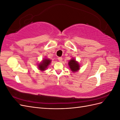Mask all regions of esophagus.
<instances>
[{"instance_id":"obj_1","label":"esophagus","mask_w":120,"mask_h":120,"mask_svg":"<svg viewBox=\"0 0 120 120\" xmlns=\"http://www.w3.org/2000/svg\"><path fill=\"white\" fill-rule=\"evenodd\" d=\"M58 60H59L60 61V62H61V61H62L63 58L62 57H58Z\"/></svg>"}]
</instances>
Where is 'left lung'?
<instances>
[{
    "instance_id": "obj_1",
    "label": "left lung",
    "mask_w": 120,
    "mask_h": 120,
    "mask_svg": "<svg viewBox=\"0 0 120 120\" xmlns=\"http://www.w3.org/2000/svg\"><path fill=\"white\" fill-rule=\"evenodd\" d=\"M68 65L71 70L73 72L77 71L79 69V63L74 59H71L69 61Z\"/></svg>"
}]
</instances>
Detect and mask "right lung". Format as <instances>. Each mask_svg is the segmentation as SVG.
I'll return each instance as SVG.
<instances>
[{"label": "right lung", "instance_id": "add662e5", "mask_svg": "<svg viewBox=\"0 0 120 120\" xmlns=\"http://www.w3.org/2000/svg\"><path fill=\"white\" fill-rule=\"evenodd\" d=\"M51 63V60L49 59H45L42 60V62L38 65V68L40 70L45 71Z\"/></svg>", "mask_w": 120, "mask_h": 120}]
</instances>
